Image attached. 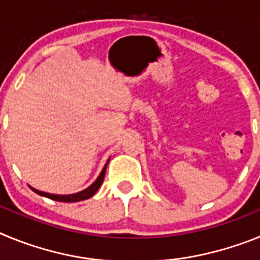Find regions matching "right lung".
I'll return each instance as SVG.
<instances>
[{
    "label": "right lung",
    "instance_id": "1",
    "mask_svg": "<svg viewBox=\"0 0 260 260\" xmlns=\"http://www.w3.org/2000/svg\"><path fill=\"white\" fill-rule=\"evenodd\" d=\"M109 160H110V158H108L107 164L104 165L102 173L99 174V177H98V178H96L95 182H93L92 185H89L88 187H87V189L82 190V191H79V192H75V194H69V195L49 194V192L40 191V190H38V189H34L32 186H29V187H31L32 191H35L36 194L41 195V197H45V198L52 199V201L65 202V203H73V202L86 201V199H88V198H91V197H93V195L96 194V191H98V190L100 189V186L103 185V181H104V177H105V171H107V165H108V162H109Z\"/></svg>",
    "mask_w": 260,
    "mask_h": 260
}]
</instances>
